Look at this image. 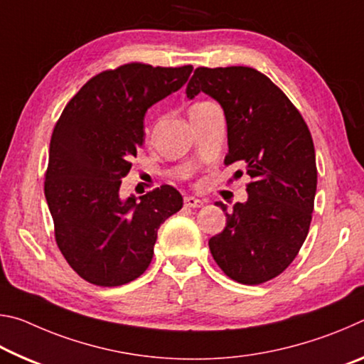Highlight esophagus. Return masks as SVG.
I'll return each mask as SVG.
<instances>
[{
	"instance_id": "1",
	"label": "esophagus",
	"mask_w": 364,
	"mask_h": 364,
	"mask_svg": "<svg viewBox=\"0 0 364 364\" xmlns=\"http://www.w3.org/2000/svg\"><path fill=\"white\" fill-rule=\"evenodd\" d=\"M184 205L191 207V208H200V207H204V200L197 199V197H194V196H188V197H184Z\"/></svg>"
}]
</instances>
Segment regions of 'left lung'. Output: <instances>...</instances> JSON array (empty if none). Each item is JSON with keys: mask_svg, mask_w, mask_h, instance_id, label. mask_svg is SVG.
Returning <instances> with one entry per match:
<instances>
[{"mask_svg": "<svg viewBox=\"0 0 364 364\" xmlns=\"http://www.w3.org/2000/svg\"><path fill=\"white\" fill-rule=\"evenodd\" d=\"M205 93L223 107L225 164L247 170V200L234 204L226 226L210 237L213 260L241 284H262L297 257L311 223L316 194L315 146L304 117L271 80L252 67H199L186 96Z\"/></svg>", "mask_w": 364, "mask_h": 364, "instance_id": "1", "label": "left lung"}]
</instances>
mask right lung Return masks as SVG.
<instances>
[{
	"instance_id": "obj_1",
	"label": "right lung",
	"mask_w": 364,
	"mask_h": 364,
	"mask_svg": "<svg viewBox=\"0 0 364 364\" xmlns=\"http://www.w3.org/2000/svg\"><path fill=\"white\" fill-rule=\"evenodd\" d=\"M193 65L132 63L97 73L72 97L49 143L45 197L54 236L72 269L115 287L149 267L160 225L183 207L164 184L120 199L122 178L144 141L147 109L188 82Z\"/></svg>"
}]
</instances>
